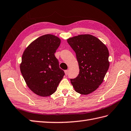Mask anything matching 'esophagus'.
<instances>
[{"mask_svg": "<svg viewBox=\"0 0 131 131\" xmlns=\"http://www.w3.org/2000/svg\"><path fill=\"white\" fill-rule=\"evenodd\" d=\"M64 72H65L66 75H67L68 74V70H65V71H64Z\"/></svg>", "mask_w": 131, "mask_h": 131, "instance_id": "34e87169", "label": "esophagus"}]
</instances>
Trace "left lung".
Instances as JSON below:
<instances>
[{
  "mask_svg": "<svg viewBox=\"0 0 131 131\" xmlns=\"http://www.w3.org/2000/svg\"><path fill=\"white\" fill-rule=\"evenodd\" d=\"M75 52L79 66V74L71 82L75 91L82 95L96 90L109 67V53L106 46L91 35H80L67 40Z\"/></svg>",
  "mask_w": 131,
  "mask_h": 131,
  "instance_id": "obj_1",
  "label": "left lung"
}]
</instances>
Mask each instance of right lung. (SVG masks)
<instances>
[{"instance_id":"add662e5","label":"right lung","mask_w":131,"mask_h":131,"mask_svg":"<svg viewBox=\"0 0 131 131\" xmlns=\"http://www.w3.org/2000/svg\"><path fill=\"white\" fill-rule=\"evenodd\" d=\"M60 43L58 37L45 35L31 43L22 55V76L31 91L41 96L56 92L65 74L54 55Z\"/></svg>"}]
</instances>
